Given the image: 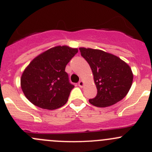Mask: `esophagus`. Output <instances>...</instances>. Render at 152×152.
Here are the masks:
<instances>
[{"instance_id": "obj_1", "label": "esophagus", "mask_w": 152, "mask_h": 152, "mask_svg": "<svg viewBox=\"0 0 152 152\" xmlns=\"http://www.w3.org/2000/svg\"><path fill=\"white\" fill-rule=\"evenodd\" d=\"M84 85H85V83H84V81L81 80L80 82H79V87H83Z\"/></svg>"}]
</instances>
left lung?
I'll list each match as a JSON object with an SVG mask.
<instances>
[{"instance_id":"1","label":"left lung","mask_w":152,"mask_h":152,"mask_svg":"<svg viewBox=\"0 0 152 152\" xmlns=\"http://www.w3.org/2000/svg\"><path fill=\"white\" fill-rule=\"evenodd\" d=\"M79 50L90 65L97 88V96L89 102L98 107H107L122 100L132 85L133 73L129 65L104 50L84 47Z\"/></svg>"}]
</instances>
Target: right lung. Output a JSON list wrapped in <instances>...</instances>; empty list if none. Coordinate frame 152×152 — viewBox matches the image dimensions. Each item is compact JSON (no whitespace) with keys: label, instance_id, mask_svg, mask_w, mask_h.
Masks as SVG:
<instances>
[{"label":"right lung","instance_id":"obj_1","mask_svg":"<svg viewBox=\"0 0 152 152\" xmlns=\"http://www.w3.org/2000/svg\"><path fill=\"white\" fill-rule=\"evenodd\" d=\"M78 52L67 45L55 46L34 58L23 72L20 86L34 105L56 110L67 103L74 86L69 82L67 64Z\"/></svg>","mask_w":152,"mask_h":152}]
</instances>
